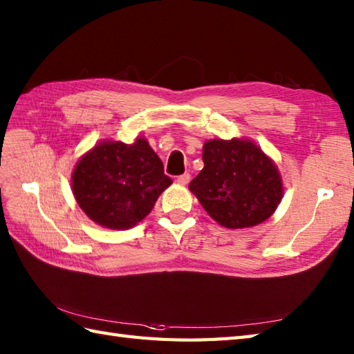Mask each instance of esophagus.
<instances>
[{
  "label": "esophagus",
  "instance_id": "obj_1",
  "mask_svg": "<svg viewBox=\"0 0 354 354\" xmlns=\"http://www.w3.org/2000/svg\"><path fill=\"white\" fill-rule=\"evenodd\" d=\"M176 181H178V184H181V185L189 184V181H190V175H189V173H183V175H179V176L176 178Z\"/></svg>",
  "mask_w": 354,
  "mask_h": 354
}]
</instances>
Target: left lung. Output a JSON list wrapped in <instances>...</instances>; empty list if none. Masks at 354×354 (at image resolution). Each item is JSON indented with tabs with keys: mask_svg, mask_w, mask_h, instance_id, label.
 Returning <instances> with one entry per match:
<instances>
[{
	"mask_svg": "<svg viewBox=\"0 0 354 354\" xmlns=\"http://www.w3.org/2000/svg\"><path fill=\"white\" fill-rule=\"evenodd\" d=\"M204 169L190 192L225 228L255 227L272 216L283 198V183L272 160L251 140H209Z\"/></svg>",
	"mask_w": 354,
	"mask_h": 354,
	"instance_id": "1",
	"label": "left lung"
}]
</instances>
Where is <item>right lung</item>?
<instances>
[{"label":"right lung","mask_w":354,"mask_h":354,"mask_svg":"<svg viewBox=\"0 0 354 354\" xmlns=\"http://www.w3.org/2000/svg\"><path fill=\"white\" fill-rule=\"evenodd\" d=\"M171 184L146 138L102 141L80 158L71 187L85 214L109 230H129L152 212Z\"/></svg>","instance_id":"obj_1"}]
</instances>
